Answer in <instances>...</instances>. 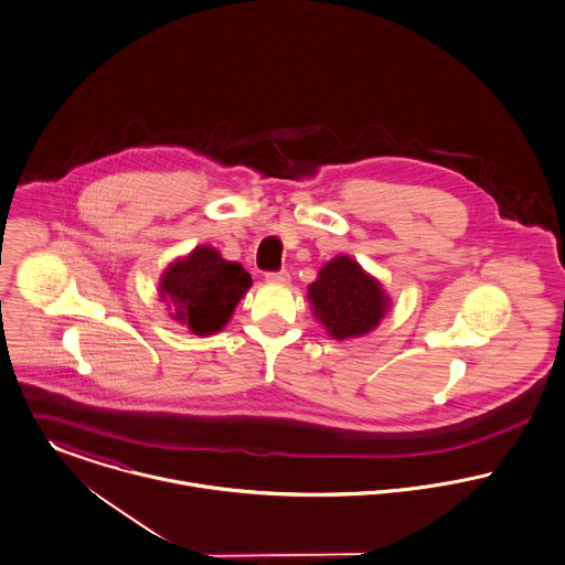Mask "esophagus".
<instances>
[{"instance_id":"obj_1","label":"esophagus","mask_w":565,"mask_h":565,"mask_svg":"<svg viewBox=\"0 0 565 565\" xmlns=\"http://www.w3.org/2000/svg\"><path fill=\"white\" fill-rule=\"evenodd\" d=\"M265 280L267 282H271V285H287L289 282V271H269L267 276H265Z\"/></svg>"}]
</instances>
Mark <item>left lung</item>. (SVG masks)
I'll use <instances>...</instances> for the list:
<instances>
[{"instance_id":"8db88e82","label":"left lung","mask_w":565,"mask_h":565,"mask_svg":"<svg viewBox=\"0 0 565 565\" xmlns=\"http://www.w3.org/2000/svg\"><path fill=\"white\" fill-rule=\"evenodd\" d=\"M307 298L316 320L337 341L372 332L392 307L381 280L345 254L323 265L316 282L309 285Z\"/></svg>"}]
</instances>
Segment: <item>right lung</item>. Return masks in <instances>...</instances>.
Wrapping results in <instances>:
<instances>
[{
	"instance_id": "add662e5",
	"label": "right lung",
	"mask_w": 565,
	"mask_h": 565,
	"mask_svg": "<svg viewBox=\"0 0 565 565\" xmlns=\"http://www.w3.org/2000/svg\"><path fill=\"white\" fill-rule=\"evenodd\" d=\"M252 287L242 263L226 260L211 245H195L186 256L171 260L159 280V298L169 318L206 337L231 322L239 300Z\"/></svg>"
}]
</instances>
